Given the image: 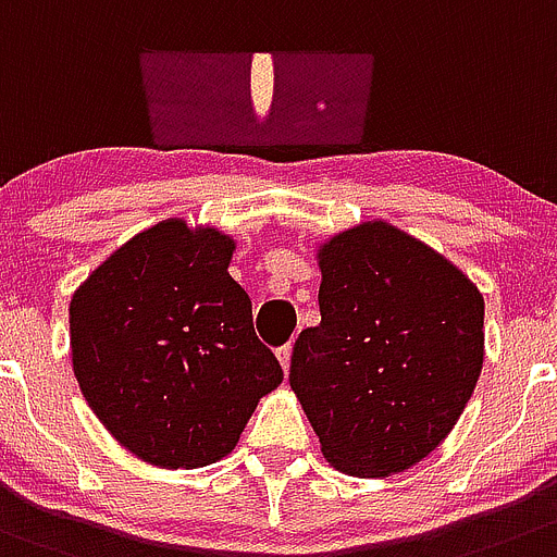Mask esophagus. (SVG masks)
<instances>
[{
	"label": "esophagus",
	"mask_w": 557,
	"mask_h": 557,
	"mask_svg": "<svg viewBox=\"0 0 557 557\" xmlns=\"http://www.w3.org/2000/svg\"><path fill=\"white\" fill-rule=\"evenodd\" d=\"M277 358H280V366H283V372L288 374V369H290V344H285V347L277 349Z\"/></svg>",
	"instance_id": "esophagus-1"
}]
</instances>
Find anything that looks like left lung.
I'll use <instances>...</instances> for the list:
<instances>
[{
    "instance_id": "1",
    "label": "left lung",
    "mask_w": 557,
    "mask_h": 557,
    "mask_svg": "<svg viewBox=\"0 0 557 557\" xmlns=\"http://www.w3.org/2000/svg\"><path fill=\"white\" fill-rule=\"evenodd\" d=\"M315 258L322 322L294 344L290 388L338 472H405L447 438L478 385L483 294L388 222L344 230Z\"/></svg>"
}]
</instances>
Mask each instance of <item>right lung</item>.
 <instances>
[{
    "instance_id": "obj_1",
    "label": "right lung",
    "mask_w": 557,
    "mask_h": 557,
    "mask_svg": "<svg viewBox=\"0 0 557 557\" xmlns=\"http://www.w3.org/2000/svg\"><path fill=\"white\" fill-rule=\"evenodd\" d=\"M235 242L166 219L94 269L69 305L74 377L108 433L163 469L230 455L283 369L230 277Z\"/></svg>"
}]
</instances>
